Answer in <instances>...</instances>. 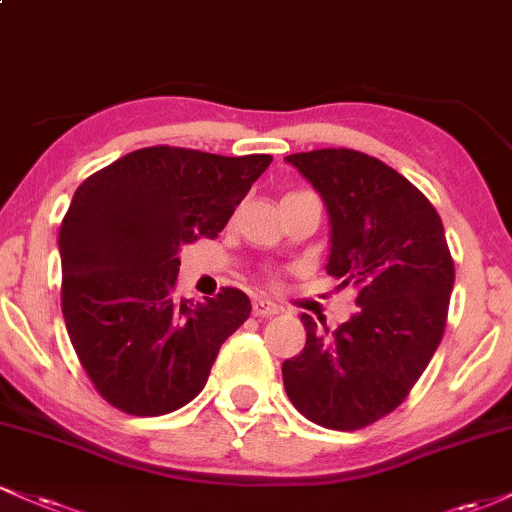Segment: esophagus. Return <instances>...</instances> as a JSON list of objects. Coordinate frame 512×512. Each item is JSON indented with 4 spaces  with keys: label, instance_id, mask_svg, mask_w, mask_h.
Instances as JSON below:
<instances>
[{
    "label": "esophagus",
    "instance_id": "34e87169",
    "mask_svg": "<svg viewBox=\"0 0 512 512\" xmlns=\"http://www.w3.org/2000/svg\"><path fill=\"white\" fill-rule=\"evenodd\" d=\"M276 313H279V305L267 301V298H255L252 301V315L255 317H274Z\"/></svg>",
    "mask_w": 512,
    "mask_h": 512
}]
</instances>
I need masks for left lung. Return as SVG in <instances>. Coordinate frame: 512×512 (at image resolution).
I'll list each match as a JSON object with an SVG mask.
<instances>
[{
  "label": "left lung",
  "instance_id": "1",
  "mask_svg": "<svg viewBox=\"0 0 512 512\" xmlns=\"http://www.w3.org/2000/svg\"><path fill=\"white\" fill-rule=\"evenodd\" d=\"M286 161L330 214L327 274L358 291L337 330L301 315L305 346L281 366L286 395L313 424L356 431L397 409L436 354L455 264L438 211L395 168L354 149Z\"/></svg>",
  "mask_w": 512,
  "mask_h": 512
}]
</instances>
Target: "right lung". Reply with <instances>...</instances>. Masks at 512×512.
<instances>
[{
    "instance_id": "1",
    "label": "right lung",
    "mask_w": 512,
    "mask_h": 512,
    "mask_svg": "<svg viewBox=\"0 0 512 512\" xmlns=\"http://www.w3.org/2000/svg\"><path fill=\"white\" fill-rule=\"evenodd\" d=\"M269 163L267 154L149 146L74 192L60 226L62 315L105 402L161 416L207 385L221 344L252 305L238 289L204 303L178 301V252L199 236H219Z\"/></svg>"
}]
</instances>
